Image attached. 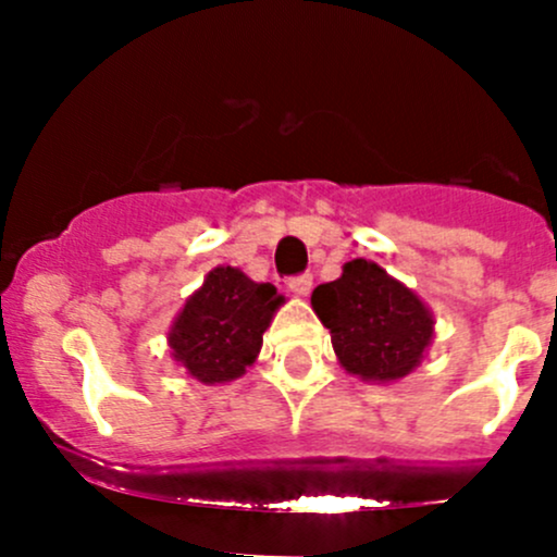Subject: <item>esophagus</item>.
Masks as SVG:
<instances>
[{
	"label": "esophagus",
	"instance_id": "esophagus-1",
	"mask_svg": "<svg viewBox=\"0 0 557 557\" xmlns=\"http://www.w3.org/2000/svg\"><path fill=\"white\" fill-rule=\"evenodd\" d=\"M288 288L296 296H307L312 290V274H296V277L288 280Z\"/></svg>",
	"mask_w": 557,
	"mask_h": 557
}]
</instances>
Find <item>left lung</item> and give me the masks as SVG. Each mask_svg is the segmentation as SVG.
<instances>
[{"label":"left lung","instance_id":"left-lung-1","mask_svg":"<svg viewBox=\"0 0 557 557\" xmlns=\"http://www.w3.org/2000/svg\"><path fill=\"white\" fill-rule=\"evenodd\" d=\"M312 310L331 331L336 358L361 380H401L423 358L434 318L377 263H345L342 277L312 290Z\"/></svg>","mask_w":557,"mask_h":557}]
</instances>
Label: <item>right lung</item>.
<instances>
[{
	"mask_svg": "<svg viewBox=\"0 0 557 557\" xmlns=\"http://www.w3.org/2000/svg\"><path fill=\"white\" fill-rule=\"evenodd\" d=\"M283 305L272 283H252L239 269L218 267L185 301L170 331L174 361L199 383L243 377L261 350L263 331Z\"/></svg>",
	"mask_w": 557,
	"mask_h": 557,
	"instance_id": "add662e5",
	"label": "right lung"
}]
</instances>
